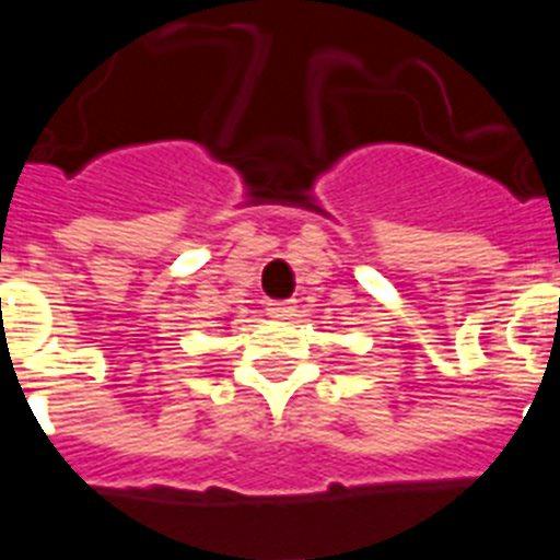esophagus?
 Masks as SVG:
<instances>
[{"label":"esophagus","mask_w":560,"mask_h":560,"mask_svg":"<svg viewBox=\"0 0 560 560\" xmlns=\"http://www.w3.org/2000/svg\"><path fill=\"white\" fill-rule=\"evenodd\" d=\"M266 311H269L275 319H294V316H296L294 300H285V303H269V308H266Z\"/></svg>","instance_id":"obj_1"}]
</instances>
